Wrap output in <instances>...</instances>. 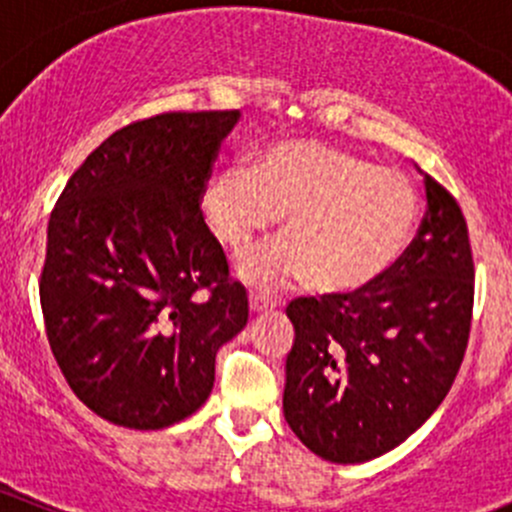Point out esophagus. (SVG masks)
Segmentation results:
<instances>
[{"instance_id": "1", "label": "esophagus", "mask_w": 512, "mask_h": 512, "mask_svg": "<svg viewBox=\"0 0 512 512\" xmlns=\"http://www.w3.org/2000/svg\"><path fill=\"white\" fill-rule=\"evenodd\" d=\"M277 307L275 299L265 297V294H250V312L252 314H262V312H272Z\"/></svg>"}]
</instances>
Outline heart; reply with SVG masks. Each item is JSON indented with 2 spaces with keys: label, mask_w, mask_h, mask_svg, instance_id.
<instances>
[{
  "label": "heart",
  "mask_w": 512,
  "mask_h": 512,
  "mask_svg": "<svg viewBox=\"0 0 512 512\" xmlns=\"http://www.w3.org/2000/svg\"><path fill=\"white\" fill-rule=\"evenodd\" d=\"M200 213L235 255L285 215V237L240 260L252 285L307 277L314 292L354 294L399 265L421 203L401 170L312 138H287L260 148L250 168L215 170L200 193Z\"/></svg>",
  "instance_id": "obj_1"
}]
</instances>
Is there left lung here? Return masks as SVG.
Listing matches in <instances>:
<instances>
[{
  "label": "left lung",
  "instance_id": "left-lung-1",
  "mask_svg": "<svg viewBox=\"0 0 512 512\" xmlns=\"http://www.w3.org/2000/svg\"><path fill=\"white\" fill-rule=\"evenodd\" d=\"M426 215L399 265L354 294L297 297L287 317L282 409L332 463L379 458L418 431L461 369L473 314V255L456 198L423 175Z\"/></svg>",
  "mask_w": 512,
  "mask_h": 512
}]
</instances>
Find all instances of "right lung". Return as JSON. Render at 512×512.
Instances as JSON below:
<instances>
[{
	"instance_id": "1",
	"label": "right lung",
	"mask_w": 512,
	"mask_h": 512,
	"mask_svg": "<svg viewBox=\"0 0 512 512\" xmlns=\"http://www.w3.org/2000/svg\"><path fill=\"white\" fill-rule=\"evenodd\" d=\"M240 111L123 126L66 183L39 297L61 374L94 414L156 431L208 401L215 354L247 324V292L200 213ZM208 291L209 297L200 295Z\"/></svg>"
}]
</instances>
